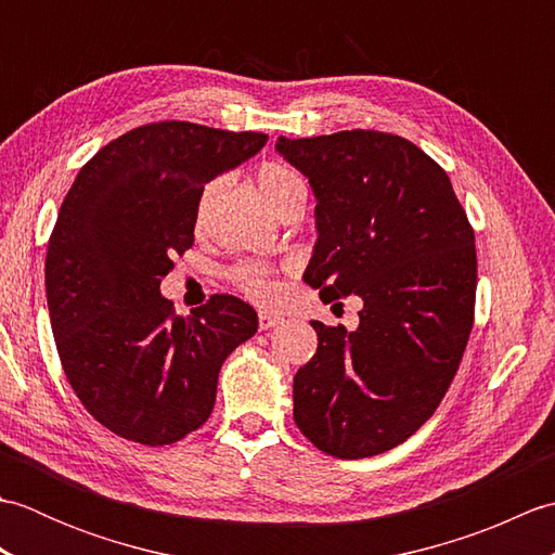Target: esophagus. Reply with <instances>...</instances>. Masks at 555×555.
<instances>
[{"label": "esophagus", "instance_id": "34e87169", "mask_svg": "<svg viewBox=\"0 0 555 555\" xmlns=\"http://www.w3.org/2000/svg\"><path fill=\"white\" fill-rule=\"evenodd\" d=\"M279 324H281V317L279 314L259 312V332H267V328H274Z\"/></svg>", "mask_w": 555, "mask_h": 555}]
</instances>
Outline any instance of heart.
Listing matches in <instances>:
<instances>
[{"instance_id":"obj_1","label":"heart","mask_w":555,"mask_h":555,"mask_svg":"<svg viewBox=\"0 0 555 555\" xmlns=\"http://www.w3.org/2000/svg\"><path fill=\"white\" fill-rule=\"evenodd\" d=\"M255 183H257V191L262 193L264 203L276 217H284L291 209L302 211L305 199H308V185H305L302 176L281 162L259 164V169L255 171ZM223 188H227V179H223V176L211 179L199 188V193L195 197V207H193V221L197 231L207 227L211 209H215ZM267 274L269 271L264 264L245 262L231 271V279L238 284V288L245 293V296H250L257 302H264L271 293Z\"/></svg>"}]
</instances>
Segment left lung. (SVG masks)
Segmentation results:
<instances>
[{
  "mask_svg": "<svg viewBox=\"0 0 555 555\" xmlns=\"http://www.w3.org/2000/svg\"><path fill=\"white\" fill-rule=\"evenodd\" d=\"M317 197L305 281L362 300L360 326L312 322L317 352L293 379V420L358 460L410 439L451 386L475 322V231L451 179L410 140L379 131L281 135Z\"/></svg>",
  "mask_w": 555,
  "mask_h": 555,
  "instance_id": "obj_1",
  "label": "left lung"
}]
</instances>
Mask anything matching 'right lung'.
Here are the masks:
<instances>
[{
    "label": "right lung",
    "mask_w": 555,
    "mask_h": 555,
    "mask_svg": "<svg viewBox=\"0 0 555 555\" xmlns=\"http://www.w3.org/2000/svg\"><path fill=\"white\" fill-rule=\"evenodd\" d=\"M264 143L147 124L104 145L64 197L44 262L59 360L80 403L121 439L167 446L203 427L223 360L257 332L238 298L211 296L183 320L159 284L195 241L199 188Z\"/></svg>",
    "instance_id": "1"
}]
</instances>
